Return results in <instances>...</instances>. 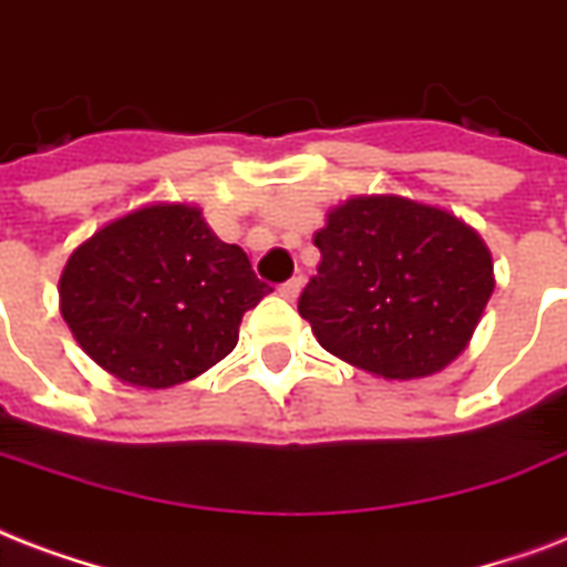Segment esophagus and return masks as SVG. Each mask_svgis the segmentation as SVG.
<instances>
[{"label": "esophagus", "mask_w": 567, "mask_h": 567, "mask_svg": "<svg viewBox=\"0 0 567 567\" xmlns=\"http://www.w3.org/2000/svg\"><path fill=\"white\" fill-rule=\"evenodd\" d=\"M278 292L280 298H287V301H296L298 292H301V278H289L287 284H280Z\"/></svg>", "instance_id": "obj_1"}]
</instances>
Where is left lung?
<instances>
[{"instance_id":"left-lung-1","label":"left lung","mask_w":567,"mask_h":567,"mask_svg":"<svg viewBox=\"0 0 567 567\" xmlns=\"http://www.w3.org/2000/svg\"><path fill=\"white\" fill-rule=\"evenodd\" d=\"M313 243L322 262L298 313L322 349L384 379H423L455 361L494 292L480 234L405 197H352Z\"/></svg>"}]
</instances>
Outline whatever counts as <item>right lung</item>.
<instances>
[{
  "mask_svg": "<svg viewBox=\"0 0 567 567\" xmlns=\"http://www.w3.org/2000/svg\"><path fill=\"white\" fill-rule=\"evenodd\" d=\"M59 292L64 322L103 370L159 390L234 352L243 316L271 287L195 206L156 204L79 245Z\"/></svg>",
  "mask_w": 567,
  "mask_h": 567,
  "instance_id": "obj_1",
  "label": "right lung"
}]
</instances>
